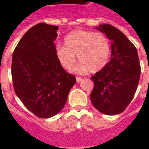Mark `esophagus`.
I'll list each match as a JSON object with an SVG mask.
<instances>
[{
    "label": "esophagus",
    "instance_id": "1",
    "mask_svg": "<svg viewBox=\"0 0 149 149\" xmlns=\"http://www.w3.org/2000/svg\"><path fill=\"white\" fill-rule=\"evenodd\" d=\"M76 79H77V82H78V83H79V82H81V81H82V78L80 77H76Z\"/></svg>",
    "mask_w": 149,
    "mask_h": 149
}]
</instances>
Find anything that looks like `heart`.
I'll return each instance as SVG.
<instances>
[{
	"label": "heart",
	"mask_w": 149,
	"mask_h": 149,
	"mask_svg": "<svg viewBox=\"0 0 149 149\" xmlns=\"http://www.w3.org/2000/svg\"><path fill=\"white\" fill-rule=\"evenodd\" d=\"M111 52V43L104 34L81 29L69 33L65 38V45L56 48V58L66 70L74 65L77 55L80 63L72 68L76 73L103 69L109 61Z\"/></svg>",
	"instance_id": "obj_1"
}]
</instances>
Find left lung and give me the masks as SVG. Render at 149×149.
I'll return each instance as SVG.
<instances>
[{"instance_id": "8db88e82", "label": "left lung", "mask_w": 149, "mask_h": 149, "mask_svg": "<svg viewBox=\"0 0 149 149\" xmlns=\"http://www.w3.org/2000/svg\"><path fill=\"white\" fill-rule=\"evenodd\" d=\"M111 40V60L94 76L90 99L99 112L116 115L127 108L137 88L141 65L137 50L125 34L111 24L96 28Z\"/></svg>"}]
</instances>
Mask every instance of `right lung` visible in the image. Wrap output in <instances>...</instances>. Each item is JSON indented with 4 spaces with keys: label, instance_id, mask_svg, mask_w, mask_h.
Segmentation results:
<instances>
[{
    "label": "right lung",
    "instance_id": "add662e5",
    "mask_svg": "<svg viewBox=\"0 0 149 149\" xmlns=\"http://www.w3.org/2000/svg\"><path fill=\"white\" fill-rule=\"evenodd\" d=\"M58 26L45 23L25 33L13 54L12 78L14 91L24 105L40 118L56 115L65 106L76 83L56 56Z\"/></svg>",
    "mask_w": 149,
    "mask_h": 149
}]
</instances>
